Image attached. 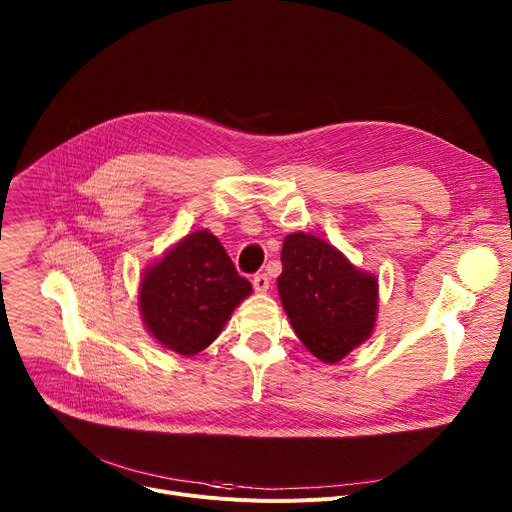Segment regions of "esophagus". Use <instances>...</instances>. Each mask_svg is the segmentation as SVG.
Returning <instances> with one entry per match:
<instances>
[{
  "instance_id": "obj_1",
  "label": "esophagus",
  "mask_w": 512,
  "mask_h": 512,
  "mask_svg": "<svg viewBox=\"0 0 512 512\" xmlns=\"http://www.w3.org/2000/svg\"><path fill=\"white\" fill-rule=\"evenodd\" d=\"M253 287H255L257 294H267V289H269V277H267L265 273L255 275V277H253Z\"/></svg>"
}]
</instances>
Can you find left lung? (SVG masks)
I'll return each mask as SVG.
<instances>
[{
	"label": "left lung",
	"instance_id": "left-lung-1",
	"mask_svg": "<svg viewBox=\"0 0 512 512\" xmlns=\"http://www.w3.org/2000/svg\"><path fill=\"white\" fill-rule=\"evenodd\" d=\"M281 265V306L316 358L334 364L373 334L379 308L373 273L360 271L336 247L306 233L285 237Z\"/></svg>",
	"mask_w": 512,
	"mask_h": 512
}]
</instances>
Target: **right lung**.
Segmentation results:
<instances>
[{
	"instance_id": "right-lung-1",
	"label": "right lung",
	"mask_w": 512,
	"mask_h": 512,
	"mask_svg": "<svg viewBox=\"0 0 512 512\" xmlns=\"http://www.w3.org/2000/svg\"><path fill=\"white\" fill-rule=\"evenodd\" d=\"M251 291L221 241L202 229L143 271L139 312L162 346L194 356L216 340Z\"/></svg>"
}]
</instances>
